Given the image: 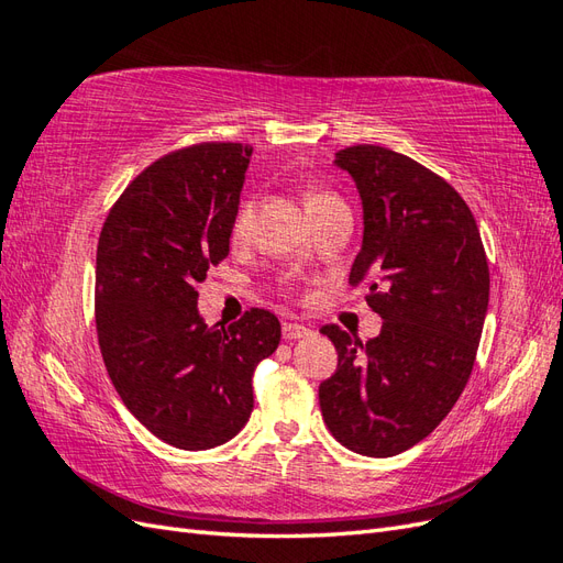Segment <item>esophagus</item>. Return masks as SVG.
<instances>
[{
	"label": "esophagus",
	"mask_w": 563,
	"mask_h": 563,
	"mask_svg": "<svg viewBox=\"0 0 563 563\" xmlns=\"http://www.w3.org/2000/svg\"><path fill=\"white\" fill-rule=\"evenodd\" d=\"M282 333H284V338H286V340H298V338L310 335V329H308V327H302V323H284Z\"/></svg>",
	"instance_id": "34e87169"
}]
</instances>
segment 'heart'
Segmentation results:
<instances>
[{
    "label": "heart",
    "instance_id": "obj_1",
    "mask_svg": "<svg viewBox=\"0 0 563 563\" xmlns=\"http://www.w3.org/2000/svg\"><path fill=\"white\" fill-rule=\"evenodd\" d=\"M329 201H338L331 192H314L308 197V209H317L321 207V203H329ZM253 213H255V203H253V197H244L240 201V207H236L234 211V218H232V230H230V236L234 244H242L249 232H251V223H253Z\"/></svg>",
    "mask_w": 563,
    "mask_h": 563
}]
</instances>
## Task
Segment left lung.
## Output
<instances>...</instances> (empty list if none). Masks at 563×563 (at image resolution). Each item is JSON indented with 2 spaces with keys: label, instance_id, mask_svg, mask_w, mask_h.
<instances>
[{
  "label": "left lung",
  "instance_id": "8db88e82",
  "mask_svg": "<svg viewBox=\"0 0 563 563\" xmlns=\"http://www.w3.org/2000/svg\"><path fill=\"white\" fill-rule=\"evenodd\" d=\"M335 166L364 207L350 284L368 282L383 329L362 343L321 327L338 368L319 385V406L345 449L389 457L428 437L463 395L488 310V261L465 199L430 168L380 145L340 150Z\"/></svg>",
  "mask_w": 563,
  "mask_h": 563
}]
</instances>
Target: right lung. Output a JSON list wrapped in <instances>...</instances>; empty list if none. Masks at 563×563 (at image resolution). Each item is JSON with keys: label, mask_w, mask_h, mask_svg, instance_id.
Here are the masks:
<instances>
[{"label": "right lung", "mask_w": 563, "mask_h": 563, "mask_svg": "<svg viewBox=\"0 0 563 563\" xmlns=\"http://www.w3.org/2000/svg\"><path fill=\"white\" fill-rule=\"evenodd\" d=\"M251 155L242 143L176 150L129 183L100 230L96 329L108 376L129 411L183 451L244 428L253 371L282 338L261 308L228 329L197 310V284L230 253Z\"/></svg>", "instance_id": "obj_1"}]
</instances>
